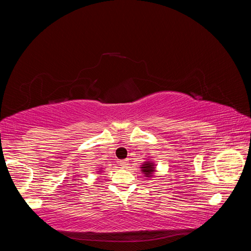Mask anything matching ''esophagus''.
Returning a JSON list of instances; mask_svg holds the SVG:
<instances>
[{"label": "esophagus", "instance_id": "34e87169", "mask_svg": "<svg viewBox=\"0 0 251 251\" xmlns=\"http://www.w3.org/2000/svg\"><path fill=\"white\" fill-rule=\"evenodd\" d=\"M119 163L121 166H123V168H126V166L128 165V161L126 160V159H125V160H121Z\"/></svg>", "mask_w": 251, "mask_h": 251}]
</instances>
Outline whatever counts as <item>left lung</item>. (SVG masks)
I'll return each instance as SVG.
<instances>
[{"label":"left lung","mask_w":251,"mask_h":251,"mask_svg":"<svg viewBox=\"0 0 251 251\" xmlns=\"http://www.w3.org/2000/svg\"><path fill=\"white\" fill-rule=\"evenodd\" d=\"M141 169H142L143 173L146 174L148 177H149L150 175L151 174V172H154V168H153V166H151V163H146V164H144V165L142 166Z\"/></svg>","instance_id":"1"}]
</instances>
